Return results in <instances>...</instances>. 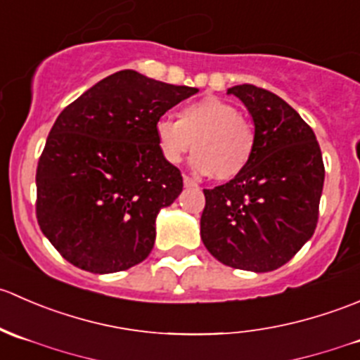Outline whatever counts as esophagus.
Listing matches in <instances>:
<instances>
[{"label":"esophagus","mask_w":360,"mask_h":360,"mask_svg":"<svg viewBox=\"0 0 360 360\" xmlns=\"http://www.w3.org/2000/svg\"><path fill=\"white\" fill-rule=\"evenodd\" d=\"M183 181H184V186H188V188H190V186H197V181L191 179L190 176H184Z\"/></svg>","instance_id":"1"}]
</instances>
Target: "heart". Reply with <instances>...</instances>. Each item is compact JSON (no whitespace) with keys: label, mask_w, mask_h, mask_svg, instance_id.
Segmentation results:
<instances>
[{"label":"heart","mask_w":360,"mask_h":360,"mask_svg":"<svg viewBox=\"0 0 360 360\" xmlns=\"http://www.w3.org/2000/svg\"><path fill=\"white\" fill-rule=\"evenodd\" d=\"M160 153L170 163L183 160L193 148L191 167L216 181L240 176L254 155L256 130L237 106L217 97H203L186 104L179 120L162 116L155 123Z\"/></svg>","instance_id":"obj_1"}]
</instances>
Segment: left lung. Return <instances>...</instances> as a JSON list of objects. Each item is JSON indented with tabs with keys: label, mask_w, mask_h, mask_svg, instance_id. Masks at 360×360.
Returning <instances> with one entry per match:
<instances>
[{
	"label": "left lung",
	"mask_w": 360,
	"mask_h": 360,
	"mask_svg": "<svg viewBox=\"0 0 360 360\" xmlns=\"http://www.w3.org/2000/svg\"><path fill=\"white\" fill-rule=\"evenodd\" d=\"M228 94L252 116L256 148L240 176L203 190L200 237L226 266L263 274L288 263L314 235L324 162L314 130L284 99L248 83Z\"/></svg>",
	"instance_id": "8db88e82"
}]
</instances>
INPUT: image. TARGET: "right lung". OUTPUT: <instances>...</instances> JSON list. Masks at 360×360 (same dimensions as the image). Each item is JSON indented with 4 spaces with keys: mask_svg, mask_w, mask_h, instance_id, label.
Here are the masks:
<instances>
[{
    "mask_svg": "<svg viewBox=\"0 0 360 360\" xmlns=\"http://www.w3.org/2000/svg\"><path fill=\"white\" fill-rule=\"evenodd\" d=\"M197 92L125 69L57 116L36 169V217L64 259L115 274L150 256L157 214L183 191L155 123Z\"/></svg>",
    "mask_w": 360,
    "mask_h": 360,
    "instance_id": "obj_1",
    "label": "right lung"
}]
</instances>
